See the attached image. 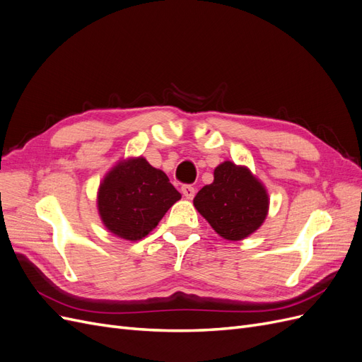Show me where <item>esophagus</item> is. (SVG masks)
I'll return each mask as SVG.
<instances>
[{
  "label": "esophagus",
  "instance_id": "obj_1",
  "mask_svg": "<svg viewBox=\"0 0 362 362\" xmlns=\"http://www.w3.org/2000/svg\"><path fill=\"white\" fill-rule=\"evenodd\" d=\"M181 192L185 196V199H193L194 198V193H196L194 187H192V185H182Z\"/></svg>",
  "mask_w": 362,
  "mask_h": 362
}]
</instances>
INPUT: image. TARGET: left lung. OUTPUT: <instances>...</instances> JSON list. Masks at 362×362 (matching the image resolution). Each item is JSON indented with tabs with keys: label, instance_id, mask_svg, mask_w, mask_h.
<instances>
[{
	"label": "left lung",
	"instance_id": "obj_1",
	"mask_svg": "<svg viewBox=\"0 0 362 362\" xmlns=\"http://www.w3.org/2000/svg\"><path fill=\"white\" fill-rule=\"evenodd\" d=\"M269 193L246 166L223 161L214 180L194 196L193 205L214 231L229 242L254 234L269 214Z\"/></svg>",
	"mask_w": 362,
	"mask_h": 362
}]
</instances>
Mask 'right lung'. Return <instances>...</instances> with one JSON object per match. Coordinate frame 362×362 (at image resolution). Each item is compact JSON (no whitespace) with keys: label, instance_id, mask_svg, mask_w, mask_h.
<instances>
[{"label":"right lung","instance_id":"obj_1","mask_svg":"<svg viewBox=\"0 0 362 362\" xmlns=\"http://www.w3.org/2000/svg\"><path fill=\"white\" fill-rule=\"evenodd\" d=\"M181 199L168 175L144 157L119 160L98 189L96 205L104 226L119 238L137 242L154 229Z\"/></svg>","mask_w":362,"mask_h":362}]
</instances>
